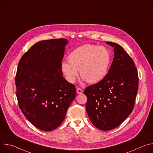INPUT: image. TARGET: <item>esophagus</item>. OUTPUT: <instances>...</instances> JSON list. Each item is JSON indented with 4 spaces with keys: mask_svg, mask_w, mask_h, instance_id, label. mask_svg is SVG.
Listing matches in <instances>:
<instances>
[{
    "mask_svg": "<svg viewBox=\"0 0 153 153\" xmlns=\"http://www.w3.org/2000/svg\"><path fill=\"white\" fill-rule=\"evenodd\" d=\"M76 91H77V93L79 94H81L83 93V90L79 88H77L76 89Z\"/></svg>",
    "mask_w": 153,
    "mask_h": 153,
    "instance_id": "esophagus-1",
    "label": "esophagus"
}]
</instances>
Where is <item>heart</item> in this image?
<instances>
[{
    "label": "heart",
    "mask_w": 153,
    "mask_h": 153,
    "mask_svg": "<svg viewBox=\"0 0 153 153\" xmlns=\"http://www.w3.org/2000/svg\"><path fill=\"white\" fill-rule=\"evenodd\" d=\"M68 60V62H63L61 63L60 68L68 82H75L79 71L83 80L95 84L106 76L111 57L105 47L86 44L71 51Z\"/></svg>",
    "instance_id": "heart-1"
}]
</instances>
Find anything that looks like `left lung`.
<instances>
[{"mask_svg": "<svg viewBox=\"0 0 153 153\" xmlns=\"http://www.w3.org/2000/svg\"><path fill=\"white\" fill-rule=\"evenodd\" d=\"M106 43L114 48L110 70L103 80L84 91L87 114L92 123L103 131L117 127L131 113L139 84L133 59L117 43Z\"/></svg>", "mask_w": 153, "mask_h": 153, "instance_id": "obj_1", "label": "left lung"}]
</instances>
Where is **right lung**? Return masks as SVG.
<instances>
[{"label":"right lung","mask_w":153,"mask_h":153,"mask_svg":"<svg viewBox=\"0 0 153 153\" xmlns=\"http://www.w3.org/2000/svg\"><path fill=\"white\" fill-rule=\"evenodd\" d=\"M65 39L42 40L20 59L16 76L19 108L27 119L40 130L50 131L63 121L76 97L75 86L62 74L60 66Z\"/></svg>","instance_id":"right-lung-1"}]
</instances>
